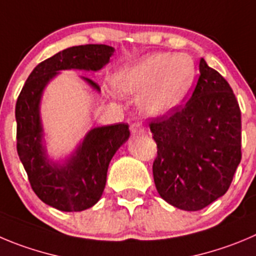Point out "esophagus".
Segmentation results:
<instances>
[{"mask_svg": "<svg viewBox=\"0 0 256 256\" xmlns=\"http://www.w3.org/2000/svg\"><path fill=\"white\" fill-rule=\"evenodd\" d=\"M131 132H132L134 135H144L145 128H142L140 124H132V125H131Z\"/></svg>", "mask_w": 256, "mask_h": 256, "instance_id": "1", "label": "esophagus"}]
</instances>
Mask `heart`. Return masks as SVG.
Segmentation results:
<instances>
[{"mask_svg":"<svg viewBox=\"0 0 256 256\" xmlns=\"http://www.w3.org/2000/svg\"><path fill=\"white\" fill-rule=\"evenodd\" d=\"M197 68L187 54L156 52L120 66L111 77L122 94L139 96L145 116L162 118L184 102L194 84Z\"/></svg>","mask_w":256,"mask_h":256,"instance_id":"obj_1","label":"heart"}]
</instances>
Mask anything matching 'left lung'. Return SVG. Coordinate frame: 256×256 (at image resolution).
I'll list each match as a JSON object with an SVG mask.
<instances>
[{
  "label": "left lung",
  "instance_id": "obj_1",
  "mask_svg": "<svg viewBox=\"0 0 256 256\" xmlns=\"http://www.w3.org/2000/svg\"><path fill=\"white\" fill-rule=\"evenodd\" d=\"M150 130L158 145L152 176L164 200L200 211L228 192L241 160V112L230 84L204 58L190 101Z\"/></svg>",
  "mask_w": 256,
  "mask_h": 256
}]
</instances>
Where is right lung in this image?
I'll list each match as a JSON object with an SVG mask.
<instances>
[{"label":"right lung","instance_id":"obj_1","mask_svg":"<svg viewBox=\"0 0 256 256\" xmlns=\"http://www.w3.org/2000/svg\"><path fill=\"white\" fill-rule=\"evenodd\" d=\"M114 52V48L108 45L88 44L56 52L35 66L16 102L18 158L35 194L59 211L80 212L98 202L106 186L110 162L128 140L130 130L124 122L93 128L69 154L54 159L46 148L42 96L62 70L97 72L108 63ZM80 78L92 90L101 92L92 80Z\"/></svg>","mask_w":256,"mask_h":256}]
</instances>
